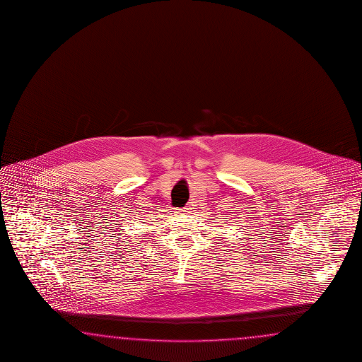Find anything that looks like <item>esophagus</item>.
<instances>
[{
	"label": "esophagus",
	"instance_id": "esophagus-1",
	"mask_svg": "<svg viewBox=\"0 0 362 362\" xmlns=\"http://www.w3.org/2000/svg\"><path fill=\"white\" fill-rule=\"evenodd\" d=\"M189 211H191V207H189V206H186L185 209H180V212H183V214H188Z\"/></svg>",
	"mask_w": 362,
	"mask_h": 362
}]
</instances>
